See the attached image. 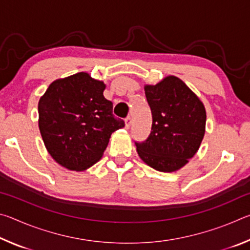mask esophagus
Wrapping results in <instances>:
<instances>
[{
	"instance_id": "1",
	"label": "esophagus",
	"mask_w": 250,
	"mask_h": 250,
	"mask_svg": "<svg viewBox=\"0 0 250 250\" xmlns=\"http://www.w3.org/2000/svg\"><path fill=\"white\" fill-rule=\"evenodd\" d=\"M131 118L130 117H126L125 119V129H129L130 128V125H131Z\"/></svg>"
}]
</instances>
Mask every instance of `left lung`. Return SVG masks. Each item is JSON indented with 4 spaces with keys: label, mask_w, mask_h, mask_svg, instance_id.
<instances>
[{
    "label": "left lung",
    "mask_w": 250,
    "mask_h": 250,
    "mask_svg": "<svg viewBox=\"0 0 250 250\" xmlns=\"http://www.w3.org/2000/svg\"><path fill=\"white\" fill-rule=\"evenodd\" d=\"M145 91L152 112V128L146 141L135 142L138 154L156 171L175 172L200 149L205 134V107L175 76L146 84Z\"/></svg>",
    "instance_id": "1"
}]
</instances>
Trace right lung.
<instances>
[{"label": "right lung", "instance_id": "1", "mask_svg": "<svg viewBox=\"0 0 250 250\" xmlns=\"http://www.w3.org/2000/svg\"><path fill=\"white\" fill-rule=\"evenodd\" d=\"M105 84L78 73L49 84L39 101V126L44 145L58 164L83 171L101 159L112 132L125 121L112 115L104 97Z\"/></svg>", "mask_w": 250, "mask_h": 250}]
</instances>
